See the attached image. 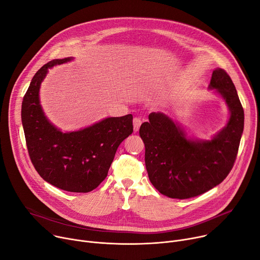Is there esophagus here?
Masks as SVG:
<instances>
[{
  "label": "esophagus",
  "instance_id": "esophagus-1",
  "mask_svg": "<svg viewBox=\"0 0 260 260\" xmlns=\"http://www.w3.org/2000/svg\"><path fill=\"white\" fill-rule=\"evenodd\" d=\"M142 125V119L139 117H134L133 118V130L134 132H137L139 130V127Z\"/></svg>",
  "mask_w": 260,
  "mask_h": 260
}]
</instances>
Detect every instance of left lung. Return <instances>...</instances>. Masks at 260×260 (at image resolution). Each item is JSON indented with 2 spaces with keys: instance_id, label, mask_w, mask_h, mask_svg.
I'll return each mask as SVG.
<instances>
[{
  "instance_id": "left-lung-1",
  "label": "left lung",
  "mask_w": 260,
  "mask_h": 260,
  "mask_svg": "<svg viewBox=\"0 0 260 260\" xmlns=\"http://www.w3.org/2000/svg\"><path fill=\"white\" fill-rule=\"evenodd\" d=\"M209 87L226 101L230 118L211 141H192L161 112L149 114L139 129L146 147L145 161L154 187L173 199H189L218 185L233 168L244 131V108L230 76L212 72Z\"/></svg>"
}]
</instances>
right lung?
I'll return each instance as SVG.
<instances>
[{"mask_svg": "<svg viewBox=\"0 0 260 260\" xmlns=\"http://www.w3.org/2000/svg\"><path fill=\"white\" fill-rule=\"evenodd\" d=\"M72 59H55L36 72L23 99L22 122L31 162L39 176L60 189L88 192L107 177L118 146L133 132V116L108 117L75 132L55 128L39 104V87L48 69Z\"/></svg>", "mask_w": 260, "mask_h": 260, "instance_id": "obj_1", "label": "right lung"}]
</instances>
